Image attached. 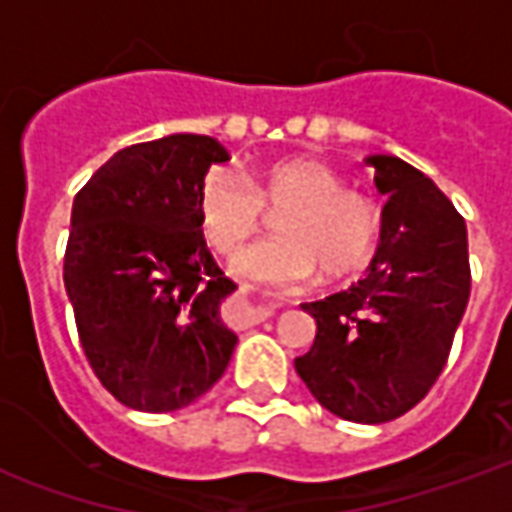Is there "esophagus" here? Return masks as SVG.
<instances>
[{"label":"esophagus","instance_id":"34e87169","mask_svg":"<svg viewBox=\"0 0 512 512\" xmlns=\"http://www.w3.org/2000/svg\"><path fill=\"white\" fill-rule=\"evenodd\" d=\"M274 304H263V301H246L244 307H241V321L244 326H257V323L268 321L271 315H274Z\"/></svg>","mask_w":512,"mask_h":512}]
</instances>
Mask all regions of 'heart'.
<instances>
[{
    "mask_svg": "<svg viewBox=\"0 0 512 512\" xmlns=\"http://www.w3.org/2000/svg\"><path fill=\"white\" fill-rule=\"evenodd\" d=\"M278 210L279 242L250 247L230 263L235 277L271 290L307 285L323 271L343 279L376 249L381 219L373 202L345 191L343 178L321 161L293 158L260 172L252 189L216 169L197 191V227L219 255H233L262 226V208Z\"/></svg>",
    "mask_w": 512,
    "mask_h": 512,
    "instance_id": "b5f03b06",
    "label": "heart"
}]
</instances>
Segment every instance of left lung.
Wrapping results in <instances>:
<instances>
[{"instance_id":"obj_1","label":"left lung","mask_w":512,"mask_h":512,"mask_svg":"<svg viewBox=\"0 0 512 512\" xmlns=\"http://www.w3.org/2000/svg\"><path fill=\"white\" fill-rule=\"evenodd\" d=\"M386 197L381 244L354 288L301 304L318 323L296 373L326 411L378 425L406 414L444 370L472 271L466 222L397 156H367Z\"/></svg>"}]
</instances>
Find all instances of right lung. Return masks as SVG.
<instances>
[{
    "label": "right lung",
    "instance_id": "right-lung-1",
    "mask_svg": "<svg viewBox=\"0 0 512 512\" xmlns=\"http://www.w3.org/2000/svg\"><path fill=\"white\" fill-rule=\"evenodd\" d=\"M216 139L169 134L117 150L71 211L65 293L95 376L128 408L178 411L230 365L222 301L235 290L197 227Z\"/></svg>",
    "mask_w": 512,
    "mask_h": 512
}]
</instances>
